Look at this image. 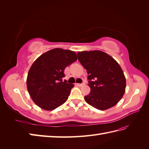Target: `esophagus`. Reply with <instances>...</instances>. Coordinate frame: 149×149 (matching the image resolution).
Instances as JSON below:
<instances>
[{
	"instance_id": "obj_1",
	"label": "esophagus",
	"mask_w": 149,
	"mask_h": 149,
	"mask_svg": "<svg viewBox=\"0 0 149 149\" xmlns=\"http://www.w3.org/2000/svg\"><path fill=\"white\" fill-rule=\"evenodd\" d=\"M83 84H83V83H76V85L78 86H83Z\"/></svg>"
}]
</instances>
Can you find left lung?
I'll list each match as a JSON object with an SVG mask.
<instances>
[{
  "instance_id": "left-lung-1",
  "label": "left lung",
  "mask_w": 149,
  "mask_h": 149,
  "mask_svg": "<svg viewBox=\"0 0 149 149\" xmlns=\"http://www.w3.org/2000/svg\"><path fill=\"white\" fill-rule=\"evenodd\" d=\"M77 58L88 74L91 91L84 96L86 102L99 110L115 106L122 98L126 86L125 75L118 63L100 50L79 52Z\"/></svg>"
}]
</instances>
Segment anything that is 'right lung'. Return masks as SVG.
Segmentation results:
<instances>
[{
	"label": "right lung",
	"mask_w": 149,
	"mask_h": 149,
	"mask_svg": "<svg viewBox=\"0 0 149 149\" xmlns=\"http://www.w3.org/2000/svg\"><path fill=\"white\" fill-rule=\"evenodd\" d=\"M77 59L76 54L68 50L54 49L41 55L29 69L27 87L38 106L53 110L68 99L74 84L62 81L68 65Z\"/></svg>",
	"instance_id": "add662e5"
}]
</instances>
